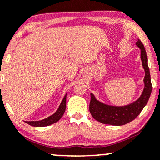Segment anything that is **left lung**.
I'll return each mask as SVG.
<instances>
[{"mask_svg":"<svg viewBox=\"0 0 160 160\" xmlns=\"http://www.w3.org/2000/svg\"><path fill=\"white\" fill-rule=\"evenodd\" d=\"M136 45L140 49V59L142 68L145 71V77L143 79L144 88L141 95L137 101L128 105L112 106L98 101L94 94L91 93L89 111L96 121L114 126L124 125L133 121L140 114L148 102L152 88L148 66V59L144 46L140 39L136 42Z\"/></svg>","mask_w":160,"mask_h":160,"instance_id":"left-lung-1","label":"left lung"}]
</instances>
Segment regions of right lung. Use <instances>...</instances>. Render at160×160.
<instances>
[{"label": "right lung", "mask_w": 160, "mask_h": 160, "mask_svg": "<svg viewBox=\"0 0 160 160\" xmlns=\"http://www.w3.org/2000/svg\"><path fill=\"white\" fill-rule=\"evenodd\" d=\"M66 94L65 95L64 98L62 99V101L61 104H60L59 107L57 109V111H56L52 115L48 117V118H45V119L41 120V121H26V123L31 125L32 127H46V126H49V125H51L52 124V123H56L57 121H59V120L61 119L62 117V115L64 114L65 111H66Z\"/></svg>", "instance_id": "right-lung-1"}]
</instances>
